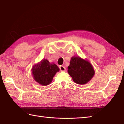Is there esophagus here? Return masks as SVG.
Instances as JSON below:
<instances>
[{
  "label": "esophagus",
  "mask_w": 124,
  "mask_h": 124,
  "mask_svg": "<svg viewBox=\"0 0 124 124\" xmlns=\"http://www.w3.org/2000/svg\"><path fill=\"white\" fill-rule=\"evenodd\" d=\"M60 71H62V72L65 71V66H63V65H61V66H60Z\"/></svg>",
  "instance_id": "1"
}]
</instances>
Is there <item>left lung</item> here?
Instances as JSON below:
<instances>
[{
  "instance_id": "8db88e82",
  "label": "left lung",
  "mask_w": 124,
  "mask_h": 124,
  "mask_svg": "<svg viewBox=\"0 0 124 124\" xmlns=\"http://www.w3.org/2000/svg\"><path fill=\"white\" fill-rule=\"evenodd\" d=\"M68 72L74 82L81 85L90 81L95 74L91 63L79 56L71 58Z\"/></svg>"
}]
</instances>
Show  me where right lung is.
Listing matches in <instances>:
<instances>
[{
  "label": "right lung",
  "instance_id": "add662e5",
  "mask_svg": "<svg viewBox=\"0 0 124 124\" xmlns=\"http://www.w3.org/2000/svg\"><path fill=\"white\" fill-rule=\"evenodd\" d=\"M59 70L56 64H51L48 60L44 59L33 66L32 72L35 81L41 85H47L51 83L53 77Z\"/></svg>",
  "mask_w": 124,
  "mask_h": 124
}]
</instances>
